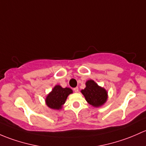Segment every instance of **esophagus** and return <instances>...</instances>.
<instances>
[{"mask_svg":"<svg viewBox=\"0 0 146 146\" xmlns=\"http://www.w3.org/2000/svg\"><path fill=\"white\" fill-rule=\"evenodd\" d=\"M74 92H78L79 91V88L78 87H75V88H74Z\"/></svg>","mask_w":146,"mask_h":146,"instance_id":"obj_1","label":"esophagus"}]
</instances>
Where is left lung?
Listing matches in <instances>:
<instances>
[{"label": "left lung", "instance_id": "left-lung-1", "mask_svg": "<svg viewBox=\"0 0 146 146\" xmlns=\"http://www.w3.org/2000/svg\"><path fill=\"white\" fill-rule=\"evenodd\" d=\"M86 88L82 90V94L86 101L94 107L101 106L106 102L108 94L106 89L99 86L94 81L88 80L86 83Z\"/></svg>", "mask_w": 146, "mask_h": 146}]
</instances>
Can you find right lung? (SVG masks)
Masks as SVG:
<instances>
[{"label": "right lung", "mask_w": 146, "mask_h": 146, "mask_svg": "<svg viewBox=\"0 0 146 146\" xmlns=\"http://www.w3.org/2000/svg\"><path fill=\"white\" fill-rule=\"evenodd\" d=\"M72 93L70 88H62L60 86H55L46 99V105L52 109L59 110L65 103L67 96Z\"/></svg>", "instance_id": "1"}]
</instances>
